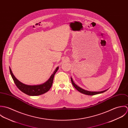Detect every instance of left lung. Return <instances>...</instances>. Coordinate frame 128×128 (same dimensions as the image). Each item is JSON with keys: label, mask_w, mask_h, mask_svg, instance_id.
Returning <instances> with one entry per match:
<instances>
[{"label": "left lung", "mask_w": 128, "mask_h": 128, "mask_svg": "<svg viewBox=\"0 0 128 128\" xmlns=\"http://www.w3.org/2000/svg\"><path fill=\"white\" fill-rule=\"evenodd\" d=\"M71 81H72V84L73 85V86L74 87V88L77 90H78V91L82 94H87V95H90V96H93V95H95V94H100V93H102L104 92L107 91L108 90H104V91H103L100 92H91L88 91H86L85 90H84L82 88H81L80 87H79V86H78L77 85H76L73 82V80L72 79V78H71Z\"/></svg>", "instance_id": "left-lung-1"}]
</instances>
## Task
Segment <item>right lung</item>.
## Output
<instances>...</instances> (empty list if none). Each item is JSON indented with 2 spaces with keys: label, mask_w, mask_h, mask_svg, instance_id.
<instances>
[{
  "label": "right lung",
  "mask_w": 128,
  "mask_h": 128,
  "mask_svg": "<svg viewBox=\"0 0 128 128\" xmlns=\"http://www.w3.org/2000/svg\"><path fill=\"white\" fill-rule=\"evenodd\" d=\"M58 69V67H57L55 70L54 72L52 74L49 80L45 83L38 85H27L24 84L19 81L15 77L14 74L12 73L11 68H10V72L11 76L13 79V81L16 84V86L18 89L20 90L24 93L28 95V96H39L47 92L48 91L52 86L53 82V79L54 77L55 73L56 72Z\"/></svg>",
  "instance_id": "add662e5"
}]
</instances>
